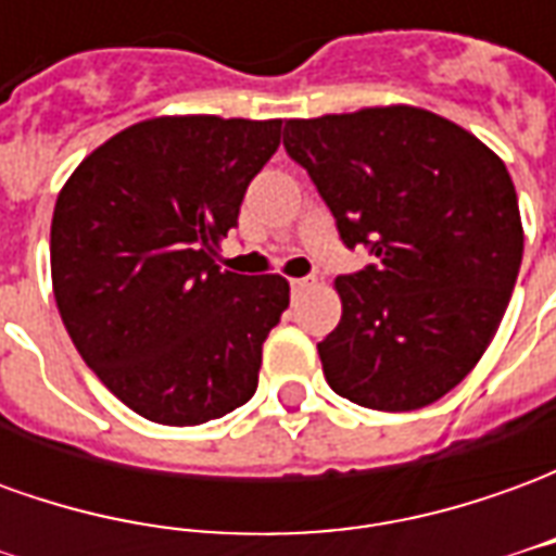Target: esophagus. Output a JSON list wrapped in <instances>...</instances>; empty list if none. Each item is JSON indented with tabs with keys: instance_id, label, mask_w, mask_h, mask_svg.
Wrapping results in <instances>:
<instances>
[{
	"instance_id": "esophagus-1",
	"label": "esophagus",
	"mask_w": 556,
	"mask_h": 556,
	"mask_svg": "<svg viewBox=\"0 0 556 556\" xmlns=\"http://www.w3.org/2000/svg\"><path fill=\"white\" fill-rule=\"evenodd\" d=\"M315 279L313 277H298V279H291V291H303V289H309L313 286Z\"/></svg>"
}]
</instances>
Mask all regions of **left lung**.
<instances>
[{"label":"left lung","mask_w":556,"mask_h":556,"mask_svg":"<svg viewBox=\"0 0 556 556\" xmlns=\"http://www.w3.org/2000/svg\"><path fill=\"white\" fill-rule=\"evenodd\" d=\"M282 146L345 247L378 258L337 277L342 318L318 342L333 393L372 410L446 396L485 354L513 298L525 229L503 160L419 106L289 118Z\"/></svg>","instance_id":"8db88e82"}]
</instances>
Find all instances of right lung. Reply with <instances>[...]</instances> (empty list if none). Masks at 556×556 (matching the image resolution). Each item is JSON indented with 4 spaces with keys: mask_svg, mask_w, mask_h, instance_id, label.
<instances>
[{
    "mask_svg": "<svg viewBox=\"0 0 556 556\" xmlns=\"http://www.w3.org/2000/svg\"><path fill=\"white\" fill-rule=\"evenodd\" d=\"M279 134L282 118H148L94 148L55 199L59 315L139 417L199 426L253 399L289 282L219 270L214 255Z\"/></svg>",
    "mask_w": 556,
    "mask_h": 556,
    "instance_id": "right-lung-1",
    "label": "right lung"
}]
</instances>
